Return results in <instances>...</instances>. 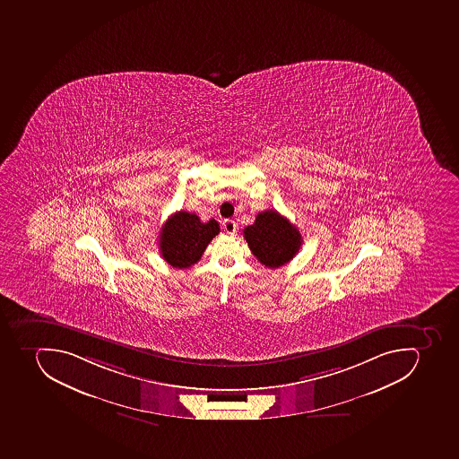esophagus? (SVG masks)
<instances>
[{"instance_id": "1", "label": "esophagus", "mask_w": 459, "mask_h": 459, "mask_svg": "<svg viewBox=\"0 0 459 459\" xmlns=\"http://www.w3.org/2000/svg\"><path fill=\"white\" fill-rule=\"evenodd\" d=\"M223 230L226 231L228 235H235L236 230H238V224H236L235 221H224Z\"/></svg>"}]
</instances>
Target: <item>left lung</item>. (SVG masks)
Returning a JSON list of instances; mask_svg holds the SVG:
<instances>
[{
	"label": "left lung",
	"mask_w": 459,
	"mask_h": 459,
	"mask_svg": "<svg viewBox=\"0 0 459 459\" xmlns=\"http://www.w3.org/2000/svg\"><path fill=\"white\" fill-rule=\"evenodd\" d=\"M243 235L254 256L266 268L288 264L301 249V233L275 210L257 214L255 223L245 228Z\"/></svg>",
	"instance_id": "8db88e82"
}]
</instances>
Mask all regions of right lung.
I'll return each mask as SVG.
<instances>
[{
    "mask_svg": "<svg viewBox=\"0 0 459 459\" xmlns=\"http://www.w3.org/2000/svg\"><path fill=\"white\" fill-rule=\"evenodd\" d=\"M219 231L221 226L214 219L203 223L197 214L177 212L165 221L160 233L162 257L173 268H190L202 259L205 247Z\"/></svg>",
    "mask_w": 459,
    "mask_h": 459,
    "instance_id": "1",
    "label": "right lung"
}]
</instances>
